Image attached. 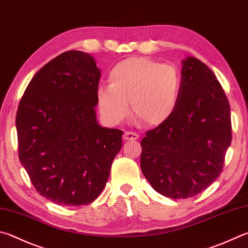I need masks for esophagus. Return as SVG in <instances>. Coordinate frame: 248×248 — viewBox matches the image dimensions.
Returning <instances> with one entry per match:
<instances>
[{
  "label": "esophagus",
  "instance_id": "34e87169",
  "mask_svg": "<svg viewBox=\"0 0 248 248\" xmlns=\"http://www.w3.org/2000/svg\"><path fill=\"white\" fill-rule=\"evenodd\" d=\"M139 139V134L132 131H125L124 133V140L125 141H130V140H138Z\"/></svg>",
  "mask_w": 248,
  "mask_h": 248
}]
</instances>
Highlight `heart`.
<instances>
[{
    "mask_svg": "<svg viewBox=\"0 0 248 248\" xmlns=\"http://www.w3.org/2000/svg\"><path fill=\"white\" fill-rule=\"evenodd\" d=\"M109 84L96 92L97 107L111 123H120L129 112L146 125L164 124L172 115L181 92L177 67L146 57H130L112 67Z\"/></svg>",
    "mask_w": 248,
    "mask_h": 248,
    "instance_id": "1",
    "label": "heart"
}]
</instances>
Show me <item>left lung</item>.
I'll list each match as a JSON object with an SVG mask.
<instances>
[{
	"instance_id": "1",
	"label": "left lung",
	"mask_w": 248,
	"mask_h": 248,
	"mask_svg": "<svg viewBox=\"0 0 248 248\" xmlns=\"http://www.w3.org/2000/svg\"><path fill=\"white\" fill-rule=\"evenodd\" d=\"M182 64L177 107L141 141L143 174L174 200L200 194L217 180L232 141L230 104L213 70L195 57Z\"/></svg>"
}]
</instances>
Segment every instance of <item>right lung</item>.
I'll use <instances>...</instances> for the list:
<instances>
[{
	"label": "right lung",
	"instance_id": "obj_1",
	"mask_svg": "<svg viewBox=\"0 0 248 248\" xmlns=\"http://www.w3.org/2000/svg\"><path fill=\"white\" fill-rule=\"evenodd\" d=\"M100 77L91 55L67 51L33 76L18 106L19 160L39 194L55 204L95 200L123 145L121 130L97 124Z\"/></svg>",
	"mask_w": 248,
	"mask_h": 248
}]
</instances>
